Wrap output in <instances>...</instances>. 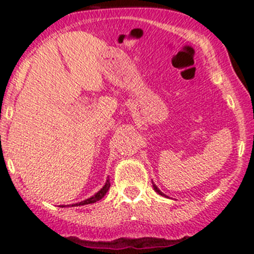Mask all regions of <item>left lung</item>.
Instances as JSON below:
<instances>
[{
    "mask_svg": "<svg viewBox=\"0 0 254 254\" xmlns=\"http://www.w3.org/2000/svg\"><path fill=\"white\" fill-rule=\"evenodd\" d=\"M152 186H154V190H156V192H158V193H159V194H161V196H165V194H164V193H163V192H161V190H159V188H158V187H156V186H155V185H152Z\"/></svg>",
    "mask_w": 254,
    "mask_h": 254,
    "instance_id": "1",
    "label": "left lung"
}]
</instances>
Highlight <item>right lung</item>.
<instances>
[{
    "instance_id": "right-lung-1",
    "label": "right lung",
    "mask_w": 254,
    "mask_h": 254,
    "mask_svg": "<svg viewBox=\"0 0 254 254\" xmlns=\"http://www.w3.org/2000/svg\"><path fill=\"white\" fill-rule=\"evenodd\" d=\"M109 187H111V183H109V181H108V179H107L104 187H103L102 190H99V192H96V193L94 194L93 197L85 199V201H82V202L75 203V205H73V206H84V205H89V203H94V202H96V201H99V199H102L103 197H104L105 194H107V192H108V190H109Z\"/></svg>"
}]
</instances>
